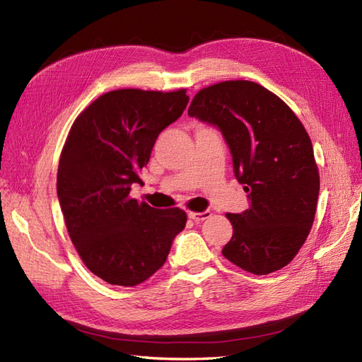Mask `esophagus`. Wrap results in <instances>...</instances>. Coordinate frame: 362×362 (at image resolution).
<instances>
[{
  "label": "esophagus",
  "instance_id": "esophagus-1",
  "mask_svg": "<svg viewBox=\"0 0 362 362\" xmlns=\"http://www.w3.org/2000/svg\"><path fill=\"white\" fill-rule=\"evenodd\" d=\"M211 216H212V212H211V211H203V212H189V214H188V217H189L191 220L196 221V223H200V221L209 218Z\"/></svg>",
  "mask_w": 362,
  "mask_h": 362
}]
</instances>
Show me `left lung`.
Wrapping results in <instances>:
<instances>
[{
  "instance_id": "1",
  "label": "left lung",
  "mask_w": 362,
  "mask_h": 362,
  "mask_svg": "<svg viewBox=\"0 0 362 362\" xmlns=\"http://www.w3.org/2000/svg\"><path fill=\"white\" fill-rule=\"evenodd\" d=\"M188 115L225 137L235 179L247 192L249 208L226 214L234 234L221 254L255 275L289 264L310 233L320 194L312 142L300 119L251 81L200 90Z\"/></svg>"
}]
</instances>
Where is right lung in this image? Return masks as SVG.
<instances>
[{
	"label": "right lung",
	"instance_id": "right-lung-1",
	"mask_svg": "<svg viewBox=\"0 0 362 362\" xmlns=\"http://www.w3.org/2000/svg\"><path fill=\"white\" fill-rule=\"evenodd\" d=\"M187 90L108 91L73 122L57 191L82 262L115 286H137L160 269L187 225L179 208L156 209L129 197L156 139L187 108Z\"/></svg>",
	"mask_w": 362,
	"mask_h": 362
}]
</instances>
